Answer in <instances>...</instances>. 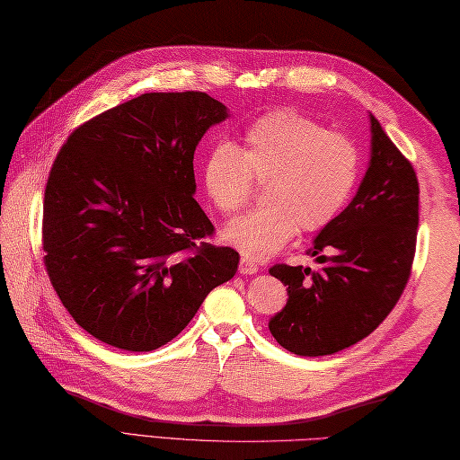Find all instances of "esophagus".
<instances>
[{"label": "esophagus", "instance_id": "1", "mask_svg": "<svg viewBox=\"0 0 460 460\" xmlns=\"http://www.w3.org/2000/svg\"><path fill=\"white\" fill-rule=\"evenodd\" d=\"M239 272H241V275H255V272H259V267L249 259H241L239 261Z\"/></svg>", "mask_w": 460, "mask_h": 460}]
</instances>
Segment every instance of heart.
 I'll use <instances>...</instances> for the list:
<instances>
[{
    "mask_svg": "<svg viewBox=\"0 0 460 460\" xmlns=\"http://www.w3.org/2000/svg\"><path fill=\"white\" fill-rule=\"evenodd\" d=\"M267 180L265 208L225 225L223 239L243 257L275 255L298 227L316 231L336 217L359 178V152L341 134L295 111L261 116L243 134V150L219 142L203 162V185L221 213L247 203L252 179Z\"/></svg>",
    "mask_w": 460,
    "mask_h": 460,
    "instance_id": "heart-1",
    "label": "heart"
}]
</instances>
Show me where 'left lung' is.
I'll use <instances>...</instances> for the list:
<instances>
[{"label": "left lung", "instance_id": "left-lung-1", "mask_svg": "<svg viewBox=\"0 0 460 460\" xmlns=\"http://www.w3.org/2000/svg\"><path fill=\"white\" fill-rule=\"evenodd\" d=\"M369 162L354 199L320 229V269L275 265L288 298L269 320L296 356H328L369 336L397 305L415 255L419 183L413 165L369 112ZM324 250L329 257H317Z\"/></svg>", "mask_w": 460, "mask_h": 460}]
</instances>
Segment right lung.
I'll return each instance as SVG.
<instances>
[{
    "label": "right lung",
    "instance_id": "obj_1",
    "mask_svg": "<svg viewBox=\"0 0 460 460\" xmlns=\"http://www.w3.org/2000/svg\"><path fill=\"white\" fill-rule=\"evenodd\" d=\"M229 109L205 93H146L79 126L43 203V251L68 314L104 344L152 351L233 279L239 252L201 243L193 152Z\"/></svg>",
    "mask_w": 460,
    "mask_h": 460
}]
</instances>
